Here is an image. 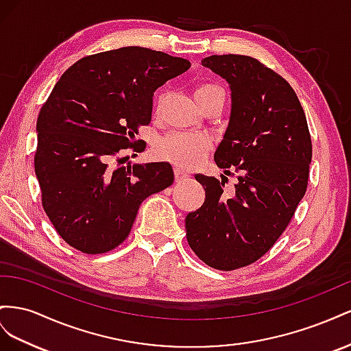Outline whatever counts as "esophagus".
Masks as SVG:
<instances>
[{"label":"esophagus","mask_w":351,"mask_h":351,"mask_svg":"<svg viewBox=\"0 0 351 351\" xmlns=\"http://www.w3.org/2000/svg\"><path fill=\"white\" fill-rule=\"evenodd\" d=\"M188 176H189V175L185 172V170L179 169V167H175V179H176V182L185 181V179H186Z\"/></svg>","instance_id":"esophagus-1"}]
</instances>
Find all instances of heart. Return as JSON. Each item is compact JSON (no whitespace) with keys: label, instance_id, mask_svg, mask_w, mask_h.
<instances>
[{"label":"heart","instance_id":"1","mask_svg":"<svg viewBox=\"0 0 351 351\" xmlns=\"http://www.w3.org/2000/svg\"><path fill=\"white\" fill-rule=\"evenodd\" d=\"M194 95L197 103H202L204 99L213 97L223 98V91L217 85L203 84L195 88ZM210 147H212V141L206 135L175 132L160 141L158 153L175 165L191 167L202 162V158L208 152Z\"/></svg>","mask_w":351,"mask_h":351}]
</instances>
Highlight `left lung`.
<instances>
[{
  "instance_id": "left-lung-1",
  "label": "left lung",
  "mask_w": 351,
  "mask_h": 351,
  "mask_svg": "<svg viewBox=\"0 0 351 351\" xmlns=\"http://www.w3.org/2000/svg\"><path fill=\"white\" fill-rule=\"evenodd\" d=\"M202 64L231 89V116L215 162L238 182L197 173L203 206L185 217L186 239L210 267L254 263L285 231L306 194L312 162L304 110L282 76L248 56H210ZM228 179V178H226Z\"/></svg>"
}]
</instances>
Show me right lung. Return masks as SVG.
Returning a JSON list of instances; mask_svg holds the SVG:
<instances>
[{"instance_id":"add662e5","label":"right lung","mask_w":351,"mask_h":351,"mask_svg":"<svg viewBox=\"0 0 351 351\" xmlns=\"http://www.w3.org/2000/svg\"><path fill=\"white\" fill-rule=\"evenodd\" d=\"M189 67L181 57L123 47L77 60L58 79L38 116L35 173L45 213L70 247L113 250L144 199L173 184L167 162L112 167L110 160L125 148L144 152L135 135L152 122L156 89Z\"/></svg>"}]
</instances>
